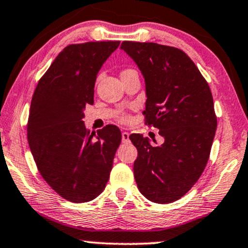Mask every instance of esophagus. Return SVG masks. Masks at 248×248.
Here are the masks:
<instances>
[{"label":"esophagus","instance_id":"1","mask_svg":"<svg viewBox=\"0 0 248 248\" xmlns=\"http://www.w3.org/2000/svg\"><path fill=\"white\" fill-rule=\"evenodd\" d=\"M121 136H122V143L129 142V134H128L127 131H124V133L121 134Z\"/></svg>","mask_w":248,"mask_h":248}]
</instances>
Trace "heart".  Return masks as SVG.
I'll use <instances>...</instances> for the list:
<instances>
[{
	"label": "heart",
	"instance_id": "heart-1",
	"mask_svg": "<svg viewBox=\"0 0 248 248\" xmlns=\"http://www.w3.org/2000/svg\"><path fill=\"white\" fill-rule=\"evenodd\" d=\"M131 71H134V70H130V68H126V70H124L121 72V74L127 73V72H131ZM119 120L124 124V122H127L128 120H129V114H128L127 112H122V113L120 114V117H119Z\"/></svg>",
	"mask_w": 248,
	"mask_h": 248
}]
</instances>
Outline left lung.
Returning a JSON list of instances; mask_svg holds the SVG:
<instances>
[{"label": "left lung", "mask_w": 248, "mask_h": 248, "mask_svg": "<svg viewBox=\"0 0 248 248\" xmlns=\"http://www.w3.org/2000/svg\"><path fill=\"white\" fill-rule=\"evenodd\" d=\"M121 48L145 79V124L165 139L162 145H151L142 135L129 136L139 152L137 186L152 202H176L199 180L211 155L217 126L211 88L183 50L133 41Z\"/></svg>", "instance_id": "obj_1"}]
</instances>
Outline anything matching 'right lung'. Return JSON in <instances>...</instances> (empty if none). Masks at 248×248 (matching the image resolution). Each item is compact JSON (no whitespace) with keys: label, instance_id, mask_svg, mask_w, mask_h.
<instances>
[{"label":"right lung","instance_id":"right-lung-1","mask_svg":"<svg viewBox=\"0 0 248 248\" xmlns=\"http://www.w3.org/2000/svg\"><path fill=\"white\" fill-rule=\"evenodd\" d=\"M120 41L73 43L59 52L34 90L27 140L41 176L59 196L87 202L105 189L115 151L118 127L90 133L83 108L93 103V87L103 62Z\"/></svg>","mask_w":248,"mask_h":248}]
</instances>
